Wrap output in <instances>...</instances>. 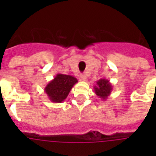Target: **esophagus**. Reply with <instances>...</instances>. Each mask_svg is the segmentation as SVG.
Masks as SVG:
<instances>
[{
    "mask_svg": "<svg viewBox=\"0 0 156 156\" xmlns=\"http://www.w3.org/2000/svg\"><path fill=\"white\" fill-rule=\"evenodd\" d=\"M80 79L82 81H86V80H87V75H86L85 73H83V74H81V75H80Z\"/></svg>",
    "mask_w": 156,
    "mask_h": 156,
    "instance_id": "34e87169",
    "label": "esophagus"
}]
</instances>
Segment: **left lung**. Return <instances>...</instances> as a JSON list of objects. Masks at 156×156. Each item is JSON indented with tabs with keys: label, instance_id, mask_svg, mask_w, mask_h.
<instances>
[{
	"label": "left lung",
	"instance_id": "1",
	"mask_svg": "<svg viewBox=\"0 0 156 156\" xmlns=\"http://www.w3.org/2000/svg\"><path fill=\"white\" fill-rule=\"evenodd\" d=\"M93 88L95 93L97 96H99V98L103 100H106L112 90V85L108 79L101 78L96 82V84Z\"/></svg>",
	"mask_w": 156,
	"mask_h": 156
}]
</instances>
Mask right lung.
Returning a JSON list of instances; mask_svg holds the SVG:
<instances>
[{"label": "right lung", "mask_w": 156, "mask_h": 156, "mask_svg": "<svg viewBox=\"0 0 156 156\" xmlns=\"http://www.w3.org/2000/svg\"><path fill=\"white\" fill-rule=\"evenodd\" d=\"M78 83L73 76L57 73L44 87V92L51 102L61 103L66 100L72 87Z\"/></svg>", "instance_id": "right-lung-1"}]
</instances>
